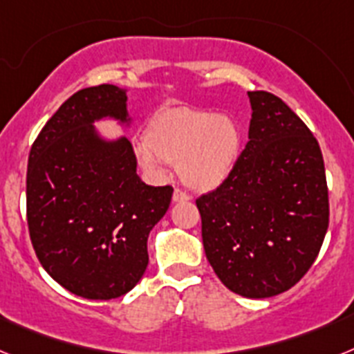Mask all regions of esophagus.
<instances>
[{
	"label": "esophagus",
	"mask_w": 354,
	"mask_h": 354,
	"mask_svg": "<svg viewBox=\"0 0 354 354\" xmlns=\"http://www.w3.org/2000/svg\"><path fill=\"white\" fill-rule=\"evenodd\" d=\"M187 200H192V196L187 195L186 192H183V189H175L174 202H187Z\"/></svg>",
	"instance_id": "esophagus-1"
}]
</instances>
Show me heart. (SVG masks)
Returning a JSON list of instances; mask_svg holds the SVG:
<instances>
[{"label": "heart", "instance_id": "b5f03b06", "mask_svg": "<svg viewBox=\"0 0 354 354\" xmlns=\"http://www.w3.org/2000/svg\"><path fill=\"white\" fill-rule=\"evenodd\" d=\"M136 149L140 167L162 174L165 161L179 167L187 186L214 189L230 177L241 154V129L232 117L209 109L171 106L159 109Z\"/></svg>", "mask_w": 354, "mask_h": 354}]
</instances>
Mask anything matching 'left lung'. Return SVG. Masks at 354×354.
<instances>
[{"instance_id": "obj_1", "label": "left lung", "mask_w": 354, "mask_h": 354, "mask_svg": "<svg viewBox=\"0 0 354 354\" xmlns=\"http://www.w3.org/2000/svg\"><path fill=\"white\" fill-rule=\"evenodd\" d=\"M248 143L214 192L196 198L205 257L223 286L271 298L296 286L317 257L330 221L317 140L270 92H248Z\"/></svg>"}]
</instances>
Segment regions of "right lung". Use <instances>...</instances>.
<instances>
[{
    "label": "right lung",
    "mask_w": 354,
    "mask_h": 354,
    "mask_svg": "<svg viewBox=\"0 0 354 354\" xmlns=\"http://www.w3.org/2000/svg\"><path fill=\"white\" fill-rule=\"evenodd\" d=\"M126 92L99 84L68 97L28 158L31 245L53 280L86 299L118 298L142 280L147 239L174 193L140 179L126 136L106 140L93 126L102 118L131 126Z\"/></svg>",
    "instance_id": "right-lung-1"
}]
</instances>
